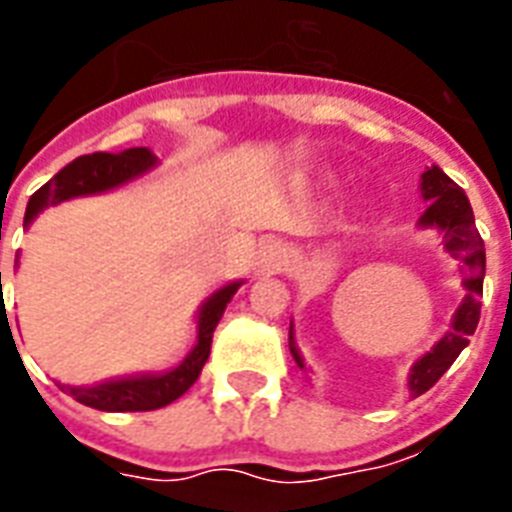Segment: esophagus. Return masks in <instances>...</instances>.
I'll return each mask as SVG.
<instances>
[{"instance_id": "1", "label": "esophagus", "mask_w": 512, "mask_h": 512, "mask_svg": "<svg viewBox=\"0 0 512 512\" xmlns=\"http://www.w3.org/2000/svg\"><path fill=\"white\" fill-rule=\"evenodd\" d=\"M289 265V249L281 241H268L263 247L257 249L255 257V273L257 276H273L281 273Z\"/></svg>"}]
</instances>
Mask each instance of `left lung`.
Returning <instances> with one entry per match:
<instances>
[{"mask_svg": "<svg viewBox=\"0 0 512 512\" xmlns=\"http://www.w3.org/2000/svg\"><path fill=\"white\" fill-rule=\"evenodd\" d=\"M422 199L430 201L428 209L422 212L420 225L422 228H438L444 233L446 252L460 263L462 271V297L460 308L454 311L452 332H446L441 340L428 350L425 356L414 361L412 374H409V393L412 398L422 396L441 380V374L454 364V358L460 356L462 348L470 342V335L476 332L478 319H481V295H484V273H486V249L481 233L476 231V217L470 209V201L460 185L454 183L452 177L446 175L441 167H428L422 172ZM289 350L295 356L297 366L305 369L303 356L295 348V337L289 327Z\"/></svg>", "mask_w": 512, "mask_h": 512, "instance_id": "8db88e82", "label": "left lung"}]
</instances>
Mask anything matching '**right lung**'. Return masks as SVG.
Returning a JSON list of instances; mask_svg holds the SVG:
<instances>
[{
	"label": "right lung",
	"mask_w": 512,
	"mask_h": 512,
	"mask_svg": "<svg viewBox=\"0 0 512 512\" xmlns=\"http://www.w3.org/2000/svg\"><path fill=\"white\" fill-rule=\"evenodd\" d=\"M154 164L156 156L148 148H127L122 154L98 151V154L79 156L28 199L23 223L28 225L44 207H52V204H60V201L119 188V185L130 183V180L151 170ZM241 284L244 281L225 284V287L217 289L215 295L204 300V305L199 308V321H196V329H199L196 332V345L170 372L122 377V380L100 382V385H92V388L63 385V390L71 393L79 404L100 409V412H151V409H162V406L172 404L175 398L183 396L185 390L199 380L201 366L207 364L209 348H212V332H215L217 321L223 319L225 305L231 303V297L236 295V289Z\"/></svg>",
	"instance_id": "1"
}]
</instances>
